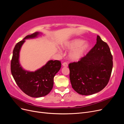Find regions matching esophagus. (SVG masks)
Segmentation results:
<instances>
[{"label":"esophagus","mask_w":124,"mask_h":124,"mask_svg":"<svg viewBox=\"0 0 124 124\" xmlns=\"http://www.w3.org/2000/svg\"><path fill=\"white\" fill-rule=\"evenodd\" d=\"M62 66H64V67H68V63L67 62H64L62 63Z\"/></svg>","instance_id":"1"}]
</instances>
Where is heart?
<instances>
[{
  "label": "heart",
  "mask_w": 124,
  "mask_h": 124,
  "mask_svg": "<svg viewBox=\"0 0 124 124\" xmlns=\"http://www.w3.org/2000/svg\"><path fill=\"white\" fill-rule=\"evenodd\" d=\"M66 49L74 50L69 55V57L73 61H78L83 56L88 47V43H84V41L80 39L73 40L65 44Z\"/></svg>",
  "instance_id": "1"
}]
</instances>
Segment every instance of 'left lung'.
<instances>
[{"label": "left lung", "mask_w": 124, "mask_h": 124, "mask_svg": "<svg viewBox=\"0 0 124 124\" xmlns=\"http://www.w3.org/2000/svg\"><path fill=\"white\" fill-rule=\"evenodd\" d=\"M72 88L82 95L98 93L107 85L113 68V57L108 44L99 36L88 53L78 62L69 64Z\"/></svg>", "instance_id": "obj_1"}]
</instances>
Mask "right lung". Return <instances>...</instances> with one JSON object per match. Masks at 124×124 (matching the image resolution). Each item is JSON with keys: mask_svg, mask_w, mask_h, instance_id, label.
<instances>
[{"mask_svg": "<svg viewBox=\"0 0 124 124\" xmlns=\"http://www.w3.org/2000/svg\"><path fill=\"white\" fill-rule=\"evenodd\" d=\"M39 33L36 32L28 35L17 43L11 61V72L17 86L26 95L36 98L46 96L51 91L53 87L54 77L62 65L61 61L51 60L35 72H29L22 68L18 58L22 44L26 39L35 38Z\"/></svg>", "mask_w": 124, "mask_h": 124, "instance_id": "obj_1", "label": "right lung"}]
</instances>
